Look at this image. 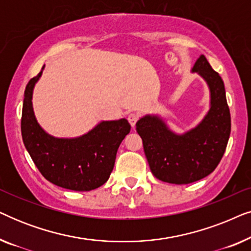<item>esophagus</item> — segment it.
Instances as JSON below:
<instances>
[{
  "label": "esophagus",
  "instance_id": "34e87169",
  "mask_svg": "<svg viewBox=\"0 0 251 251\" xmlns=\"http://www.w3.org/2000/svg\"><path fill=\"white\" fill-rule=\"evenodd\" d=\"M128 121L130 123V126L133 128V126H136L137 121H138V115L135 114V113H131V114H129V116H128Z\"/></svg>",
  "mask_w": 251,
  "mask_h": 251
}]
</instances>
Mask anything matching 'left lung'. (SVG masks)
Listing matches in <instances>:
<instances>
[{
    "instance_id": "obj_1",
    "label": "left lung",
    "mask_w": 251,
    "mask_h": 251,
    "mask_svg": "<svg viewBox=\"0 0 251 251\" xmlns=\"http://www.w3.org/2000/svg\"><path fill=\"white\" fill-rule=\"evenodd\" d=\"M192 73L203 78L210 95L207 114L194 128L174 132L155 114L144 115L136 123L151 171L157 179L170 184H190L210 175L221 162L231 133V114L222 77L203 54L194 63Z\"/></svg>"
}]
</instances>
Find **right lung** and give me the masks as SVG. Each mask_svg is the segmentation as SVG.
<instances>
[{
  "label": "right lung",
  "mask_w": 251,
  "mask_h": 251,
  "mask_svg": "<svg viewBox=\"0 0 251 251\" xmlns=\"http://www.w3.org/2000/svg\"><path fill=\"white\" fill-rule=\"evenodd\" d=\"M33 77L24 94L22 136L27 152L43 177L72 191H91L108 180L120 144L130 132L126 119L100 121L84 135L59 138L48 133L33 109L34 87L43 73Z\"/></svg>",
  "instance_id": "add662e5"
}]
</instances>
